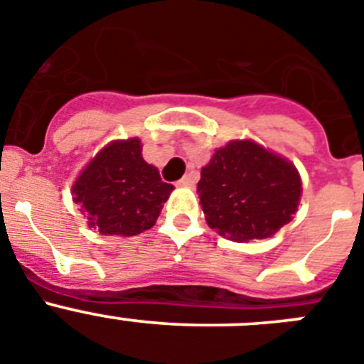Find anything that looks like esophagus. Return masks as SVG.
Returning <instances> with one entry per match:
<instances>
[{
    "instance_id": "34e87169",
    "label": "esophagus",
    "mask_w": 364,
    "mask_h": 364,
    "mask_svg": "<svg viewBox=\"0 0 364 364\" xmlns=\"http://www.w3.org/2000/svg\"><path fill=\"white\" fill-rule=\"evenodd\" d=\"M194 183H196L194 176H192V174H186V176H183L181 179H179L178 185H179V186H194Z\"/></svg>"
}]
</instances>
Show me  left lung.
I'll list each match as a JSON object with an SVG mask.
<instances>
[{
    "mask_svg": "<svg viewBox=\"0 0 364 364\" xmlns=\"http://www.w3.org/2000/svg\"><path fill=\"white\" fill-rule=\"evenodd\" d=\"M301 190L296 166L250 139L215 150L198 183L208 227L235 243L270 237L290 223Z\"/></svg>",
    "mask_w": 364,
    "mask_h": 364,
    "instance_id": "left-lung-1",
    "label": "left lung"
}]
</instances>
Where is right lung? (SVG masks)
I'll use <instances>...</instances> for the list:
<instances>
[{
	"instance_id": "right-lung-1",
	"label": "right lung",
	"mask_w": 364,
	"mask_h": 364,
	"mask_svg": "<svg viewBox=\"0 0 364 364\" xmlns=\"http://www.w3.org/2000/svg\"><path fill=\"white\" fill-rule=\"evenodd\" d=\"M172 190L143 159L137 137L100 150L72 185L88 227L103 235H137L152 228Z\"/></svg>"
}]
</instances>
